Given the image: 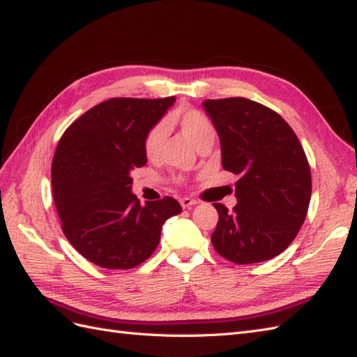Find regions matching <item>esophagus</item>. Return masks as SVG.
<instances>
[{
  "instance_id": "1",
  "label": "esophagus",
  "mask_w": 357,
  "mask_h": 357,
  "mask_svg": "<svg viewBox=\"0 0 357 357\" xmlns=\"http://www.w3.org/2000/svg\"><path fill=\"white\" fill-rule=\"evenodd\" d=\"M180 204H181V207H183V208H190L194 204H197V199L185 197V198L180 199Z\"/></svg>"
}]
</instances>
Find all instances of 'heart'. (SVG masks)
Here are the masks:
<instances>
[{"label":"heart","mask_w":357,"mask_h":357,"mask_svg":"<svg viewBox=\"0 0 357 357\" xmlns=\"http://www.w3.org/2000/svg\"><path fill=\"white\" fill-rule=\"evenodd\" d=\"M171 124L177 126L180 132L183 133L197 149L207 141L215 139V126L203 112L189 109L180 113H176L171 118ZM167 137V126L163 123L154 124L144 137V153L149 159H155L162 151V146ZM181 180V178H178Z\"/></svg>","instance_id":"obj_1"}]
</instances>
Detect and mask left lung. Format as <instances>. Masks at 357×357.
I'll list each match as a JSON object with an SVG mask.
<instances>
[{"label": "left lung", "instance_id": "left-lung-1", "mask_svg": "<svg viewBox=\"0 0 357 357\" xmlns=\"http://www.w3.org/2000/svg\"><path fill=\"white\" fill-rule=\"evenodd\" d=\"M203 106L220 136L222 168L239 177L233 211L213 204L220 216L213 248L238 265L279 256L306 220L312 194L297 135L279 113L247 98L206 100Z\"/></svg>", "mask_w": 357, "mask_h": 357}]
</instances>
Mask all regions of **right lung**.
Masks as SVG:
<instances>
[{
  "instance_id": "right-lung-1",
  "label": "right lung",
  "mask_w": 357,
  "mask_h": 357,
  "mask_svg": "<svg viewBox=\"0 0 357 357\" xmlns=\"http://www.w3.org/2000/svg\"><path fill=\"white\" fill-rule=\"evenodd\" d=\"M176 98H110L77 118L60 137L51 185L62 230L89 262L130 269L145 262L162 225L178 215L172 197L141 204L130 174L146 163L144 137Z\"/></svg>"
}]
</instances>
